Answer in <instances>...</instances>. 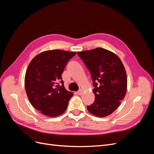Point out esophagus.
Here are the masks:
<instances>
[{
    "instance_id": "esophagus-1",
    "label": "esophagus",
    "mask_w": 154,
    "mask_h": 154,
    "mask_svg": "<svg viewBox=\"0 0 154 154\" xmlns=\"http://www.w3.org/2000/svg\"><path fill=\"white\" fill-rule=\"evenodd\" d=\"M83 93V91L82 89H80V91H78L77 92V94H78V95H80V96L82 95Z\"/></svg>"
}]
</instances>
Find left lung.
<instances>
[{"label": "left lung", "instance_id": "8db88e82", "mask_svg": "<svg viewBox=\"0 0 154 154\" xmlns=\"http://www.w3.org/2000/svg\"><path fill=\"white\" fill-rule=\"evenodd\" d=\"M90 71L95 101L87 110L103 118L117 109L127 91V76L123 63L117 54L102 48L78 52Z\"/></svg>", "mask_w": 154, "mask_h": 154}]
</instances>
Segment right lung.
I'll return each instance as SVG.
<instances>
[{
    "label": "right lung",
    "mask_w": 154,
    "mask_h": 154,
    "mask_svg": "<svg viewBox=\"0 0 154 154\" xmlns=\"http://www.w3.org/2000/svg\"><path fill=\"white\" fill-rule=\"evenodd\" d=\"M76 52L54 49L43 51L32 59L27 68L24 85L27 97L35 108L49 117L64 113L73 96L63 85L62 74ZM60 81L62 86L57 85Z\"/></svg>",
    "instance_id": "obj_1"
}]
</instances>
